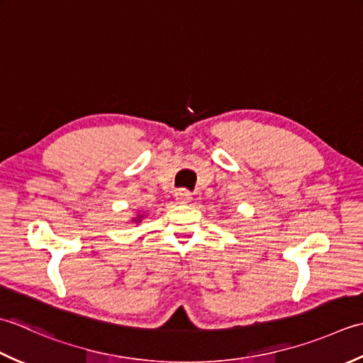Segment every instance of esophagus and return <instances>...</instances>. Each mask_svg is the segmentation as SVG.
Masks as SVG:
<instances>
[{
    "mask_svg": "<svg viewBox=\"0 0 363 363\" xmlns=\"http://www.w3.org/2000/svg\"><path fill=\"white\" fill-rule=\"evenodd\" d=\"M175 201L182 205H186V203L192 202V194L186 189H179L175 192Z\"/></svg>",
    "mask_w": 363,
    "mask_h": 363,
    "instance_id": "esophagus-1",
    "label": "esophagus"
}]
</instances>
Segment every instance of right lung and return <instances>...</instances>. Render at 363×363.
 Instances as JSON below:
<instances>
[{"label": "right lung", "mask_w": 363, "mask_h": 363, "mask_svg": "<svg viewBox=\"0 0 363 363\" xmlns=\"http://www.w3.org/2000/svg\"><path fill=\"white\" fill-rule=\"evenodd\" d=\"M143 218H144L143 214H138V218H135L133 220H135V223H140V219H143Z\"/></svg>", "instance_id": "right-lung-1"}]
</instances>
